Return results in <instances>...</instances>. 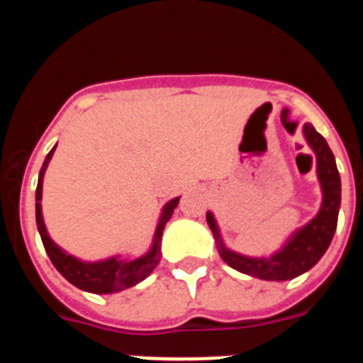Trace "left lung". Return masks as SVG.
<instances>
[{
  "label": "left lung",
  "instance_id": "obj_1",
  "mask_svg": "<svg viewBox=\"0 0 363 363\" xmlns=\"http://www.w3.org/2000/svg\"><path fill=\"white\" fill-rule=\"evenodd\" d=\"M303 134L309 147L316 154V172L323 192L322 209L306 227H301L293 234V238L281 247V251L274 252L271 258H249L230 251L221 243L214 216L207 213V223L218 242V252L221 259L243 274L269 281L293 280L316 265V262L325 255L327 247L331 245L338 223L340 200H342V184H340L335 154L327 145L325 138L316 133L311 123L303 125Z\"/></svg>",
  "mask_w": 363,
  "mask_h": 363
}]
</instances>
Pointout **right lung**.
Wrapping results in <instances>:
<instances>
[{"instance_id": "add662e5", "label": "right lung", "mask_w": 363, "mask_h": 363, "mask_svg": "<svg viewBox=\"0 0 363 363\" xmlns=\"http://www.w3.org/2000/svg\"><path fill=\"white\" fill-rule=\"evenodd\" d=\"M54 147L47 158H45L43 167L40 171V178H38V187H36V223L38 230H40L41 242H43L45 251L49 255L50 262H52L54 267L62 272V277L67 278L72 285H76L78 289L86 291V293L94 294H112L120 293L123 289H129L134 287L136 284H140L142 280H145L150 272L154 271V267L160 264L162 259V234L165 229V223L171 220L172 213L178 207L179 198H174L169 203L163 207V213L160 216L158 227H156V234H154V243L150 247V251L145 256L136 259H130V262H125L120 259L118 256L114 258L104 259V262H82V259H76L74 256L67 255L65 251H62L56 243L50 240V236L47 234L45 229L43 216H41V189H43V174L45 169L49 165L50 158H52Z\"/></svg>"}]
</instances>
